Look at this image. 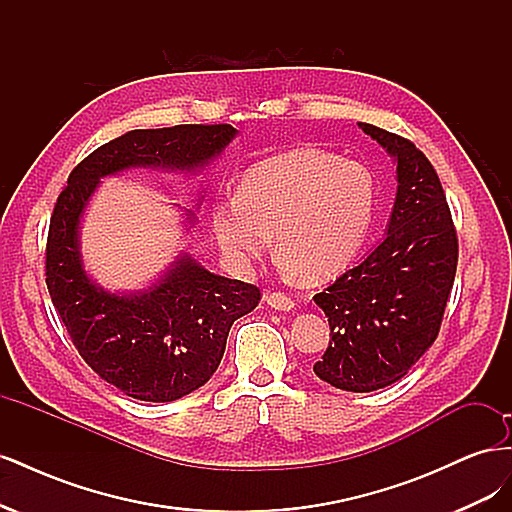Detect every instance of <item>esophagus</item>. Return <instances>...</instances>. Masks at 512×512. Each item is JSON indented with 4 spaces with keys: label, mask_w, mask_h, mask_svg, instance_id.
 <instances>
[{
    "label": "esophagus",
    "mask_w": 512,
    "mask_h": 512,
    "mask_svg": "<svg viewBox=\"0 0 512 512\" xmlns=\"http://www.w3.org/2000/svg\"><path fill=\"white\" fill-rule=\"evenodd\" d=\"M265 299L273 309H280V312H290V309L294 307V301L284 292H267Z\"/></svg>",
    "instance_id": "obj_1"
}]
</instances>
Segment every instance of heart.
<instances>
[{"label": "heart", "mask_w": 512, "mask_h": 512, "mask_svg": "<svg viewBox=\"0 0 512 512\" xmlns=\"http://www.w3.org/2000/svg\"><path fill=\"white\" fill-rule=\"evenodd\" d=\"M376 211V183L356 162L318 149H290L250 166L237 196L211 205V228L224 256L247 269L275 232L282 267L327 280L361 250Z\"/></svg>", "instance_id": "b5f03b06"}]
</instances>
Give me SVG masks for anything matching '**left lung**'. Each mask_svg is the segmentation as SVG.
I'll use <instances>...</instances> for the list:
<instances>
[{
	"label": "left lung",
	"mask_w": 512,
	"mask_h": 512,
	"mask_svg": "<svg viewBox=\"0 0 512 512\" xmlns=\"http://www.w3.org/2000/svg\"><path fill=\"white\" fill-rule=\"evenodd\" d=\"M397 160L389 230L359 265L314 294L331 339L314 371L369 393L408 374L436 342L457 271V230L436 168L408 138L359 123Z\"/></svg>",
	"instance_id": "8db88e82"
}]
</instances>
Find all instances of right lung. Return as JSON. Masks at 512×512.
Segmentation results:
<instances>
[{
    "mask_svg": "<svg viewBox=\"0 0 512 512\" xmlns=\"http://www.w3.org/2000/svg\"><path fill=\"white\" fill-rule=\"evenodd\" d=\"M235 134L228 123L132 130L76 164L57 198L46 239V286L83 361L123 395L175 401L200 389L222 361L232 322L258 305L260 288L183 256L145 292H106L83 269L81 215L102 177L130 166L194 170Z\"/></svg>",
    "mask_w": 512,
    "mask_h": 512,
    "instance_id": "1",
    "label": "right lung"
}]
</instances>
